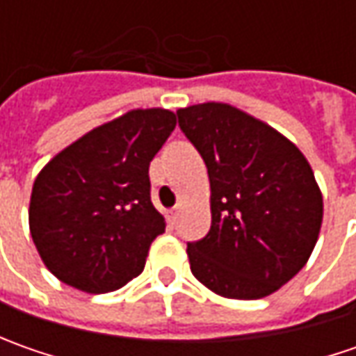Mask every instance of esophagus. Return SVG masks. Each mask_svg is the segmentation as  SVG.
<instances>
[{"label": "esophagus", "instance_id": "1", "mask_svg": "<svg viewBox=\"0 0 356 356\" xmlns=\"http://www.w3.org/2000/svg\"><path fill=\"white\" fill-rule=\"evenodd\" d=\"M178 213H180V208L176 206V208H172L166 212V220L170 222V224H176V220H178Z\"/></svg>", "mask_w": 356, "mask_h": 356}]
</instances>
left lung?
<instances>
[{
    "mask_svg": "<svg viewBox=\"0 0 356 356\" xmlns=\"http://www.w3.org/2000/svg\"><path fill=\"white\" fill-rule=\"evenodd\" d=\"M176 115L212 190L210 232L186 250L194 277L229 299L277 291L307 264L321 229L323 198L309 162L277 130L229 104Z\"/></svg>",
    "mask_w": 356,
    "mask_h": 356,
    "instance_id": "1",
    "label": "left lung"
}]
</instances>
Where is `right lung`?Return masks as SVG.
Wrapping results in <instances>:
<instances>
[{
	"label": "right lung",
	"instance_id": "1",
	"mask_svg": "<svg viewBox=\"0 0 356 356\" xmlns=\"http://www.w3.org/2000/svg\"><path fill=\"white\" fill-rule=\"evenodd\" d=\"M176 127L164 108H138L67 146L35 178L29 229L63 283L108 293L140 275L166 222L150 200L148 166Z\"/></svg>",
	"mask_w": 356,
	"mask_h": 356
}]
</instances>
